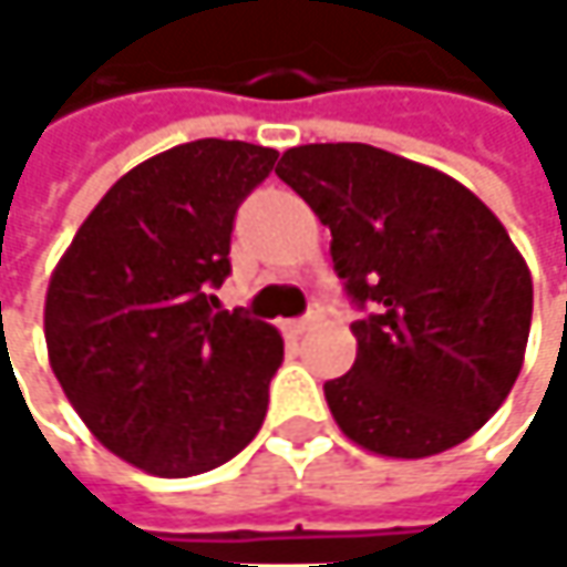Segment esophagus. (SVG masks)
Wrapping results in <instances>:
<instances>
[{
    "label": "esophagus",
    "instance_id": "34e87169",
    "mask_svg": "<svg viewBox=\"0 0 567 567\" xmlns=\"http://www.w3.org/2000/svg\"><path fill=\"white\" fill-rule=\"evenodd\" d=\"M318 324H321V308H315V311H308L301 321H295L291 331H295V334H308V331H315Z\"/></svg>",
    "mask_w": 567,
    "mask_h": 567
}]
</instances>
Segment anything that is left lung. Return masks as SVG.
Returning <instances> with one entry per match:
<instances>
[{"mask_svg": "<svg viewBox=\"0 0 567 567\" xmlns=\"http://www.w3.org/2000/svg\"><path fill=\"white\" fill-rule=\"evenodd\" d=\"M276 175L331 227L337 276L377 315L357 321L353 370L324 383L340 432L419 461L474 435L526 357L533 276L461 181L363 142L282 152Z\"/></svg>", "mask_w": 567, "mask_h": 567, "instance_id": "left-lung-1", "label": "left lung"}]
</instances>
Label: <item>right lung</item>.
<instances>
[{"label":"right lung","instance_id":"obj_1","mask_svg":"<svg viewBox=\"0 0 567 567\" xmlns=\"http://www.w3.org/2000/svg\"><path fill=\"white\" fill-rule=\"evenodd\" d=\"M279 152L197 138L145 158L80 224L44 298L48 360L103 447L194 477L262 429L282 334L220 311L239 200Z\"/></svg>","mask_w":567,"mask_h":567}]
</instances>
